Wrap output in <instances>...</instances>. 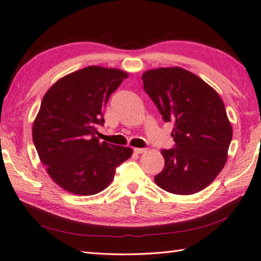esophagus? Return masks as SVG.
Wrapping results in <instances>:
<instances>
[{"label":"esophagus","instance_id":"esophagus-1","mask_svg":"<svg viewBox=\"0 0 261 261\" xmlns=\"http://www.w3.org/2000/svg\"><path fill=\"white\" fill-rule=\"evenodd\" d=\"M134 151L137 154H143V153H146L147 148H134Z\"/></svg>","mask_w":261,"mask_h":261}]
</instances>
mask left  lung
<instances>
[{
    "instance_id": "left-lung-1",
    "label": "left lung",
    "mask_w": 261,
    "mask_h": 261,
    "mask_svg": "<svg viewBox=\"0 0 261 261\" xmlns=\"http://www.w3.org/2000/svg\"><path fill=\"white\" fill-rule=\"evenodd\" d=\"M145 92L164 122H172L174 147L162 149L164 168L154 180L164 191L191 195L202 191L224 168L233 130L224 102L195 74L180 67L147 70Z\"/></svg>"
}]
</instances>
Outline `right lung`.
<instances>
[{
  "label": "right lung",
  "instance_id": "obj_1",
  "mask_svg": "<svg viewBox=\"0 0 261 261\" xmlns=\"http://www.w3.org/2000/svg\"><path fill=\"white\" fill-rule=\"evenodd\" d=\"M127 73L89 66L57 81L44 94L33 124V141L46 172L61 188L94 195L114 179L116 168L132 155L130 147L99 143L111 94Z\"/></svg>",
  "mask_w": 261,
  "mask_h": 261
}]
</instances>
